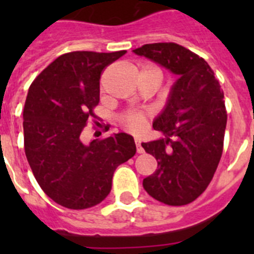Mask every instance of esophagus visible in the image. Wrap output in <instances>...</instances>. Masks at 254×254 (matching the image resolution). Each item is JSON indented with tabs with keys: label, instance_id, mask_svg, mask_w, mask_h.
Instances as JSON below:
<instances>
[{
	"label": "esophagus",
	"instance_id": "obj_1",
	"mask_svg": "<svg viewBox=\"0 0 254 254\" xmlns=\"http://www.w3.org/2000/svg\"><path fill=\"white\" fill-rule=\"evenodd\" d=\"M134 143H136V147H137V152H138V154H142V152H143V147L141 146V141L138 140V138H136V140H134Z\"/></svg>",
	"mask_w": 254,
	"mask_h": 254
}]
</instances>
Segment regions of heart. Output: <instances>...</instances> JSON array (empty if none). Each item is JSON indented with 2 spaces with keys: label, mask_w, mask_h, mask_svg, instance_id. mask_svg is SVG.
<instances>
[{
  "label": "heart",
  "mask_w": 254,
  "mask_h": 254,
  "mask_svg": "<svg viewBox=\"0 0 254 254\" xmlns=\"http://www.w3.org/2000/svg\"><path fill=\"white\" fill-rule=\"evenodd\" d=\"M150 69H155V71H159L160 69L158 68L154 64H143L141 67V71H150ZM122 125L125 126L126 128L129 129L131 132H134V133H138L143 129L145 125H146V116L141 112H129V113H126L125 116H122Z\"/></svg>",
  "instance_id": "heart-1"
}]
</instances>
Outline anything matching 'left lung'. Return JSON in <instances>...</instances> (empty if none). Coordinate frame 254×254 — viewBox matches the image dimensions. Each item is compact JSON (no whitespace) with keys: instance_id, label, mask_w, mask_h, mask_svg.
<instances>
[{"instance_id":"1","label":"left lung","mask_w":254,"mask_h":254,"mask_svg":"<svg viewBox=\"0 0 254 254\" xmlns=\"http://www.w3.org/2000/svg\"><path fill=\"white\" fill-rule=\"evenodd\" d=\"M133 52L179 76L152 123L165 137L142 143L158 160V169L142 186L165 205H187L205 192L223 154L228 120L224 91L207 62L179 44H145Z\"/></svg>"}]
</instances>
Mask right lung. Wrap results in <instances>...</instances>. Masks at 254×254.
<instances>
[{
  "label": "right lung",
  "instance_id": "1",
  "mask_svg": "<svg viewBox=\"0 0 254 254\" xmlns=\"http://www.w3.org/2000/svg\"><path fill=\"white\" fill-rule=\"evenodd\" d=\"M126 51H77L56 58L35 77L24 107V147L38 185L58 205L84 210L109 194L118 165L136 154L133 137L117 133L85 145L98 117L100 76Z\"/></svg>",
  "mask_w": 254,
  "mask_h": 254
}]
</instances>
